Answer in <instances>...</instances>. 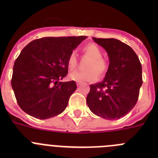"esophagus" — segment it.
Returning a JSON list of instances; mask_svg holds the SVG:
<instances>
[{"mask_svg": "<svg viewBox=\"0 0 158 158\" xmlns=\"http://www.w3.org/2000/svg\"><path fill=\"white\" fill-rule=\"evenodd\" d=\"M81 82H80V81H77V86H80L81 85Z\"/></svg>", "mask_w": 158, "mask_h": 158, "instance_id": "1", "label": "esophagus"}]
</instances>
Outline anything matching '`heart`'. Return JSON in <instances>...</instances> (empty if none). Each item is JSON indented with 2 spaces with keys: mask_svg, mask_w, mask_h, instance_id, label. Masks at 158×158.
<instances>
[{
  "mask_svg": "<svg viewBox=\"0 0 158 158\" xmlns=\"http://www.w3.org/2000/svg\"><path fill=\"white\" fill-rule=\"evenodd\" d=\"M82 52L91 58L87 65L86 71H74L69 73L71 80L75 81H95L97 77H104L109 68V62L103 57V51L98 45L90 43L84 46ZM77 65V58L75 51L69 54L67 65L69 70H73Z\"/></svg>",
  "mask_w": 158,
  "mask_h": 158,
  "instance_id": "1",
  "label": "heart"
}]
</instances>
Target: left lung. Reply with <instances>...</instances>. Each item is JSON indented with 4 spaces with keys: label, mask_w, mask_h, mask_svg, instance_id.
Wrapping results in <instances>:
<instances>
[{
    "label": "left lung",
    "mask_w": 158,
    "mask_h": 158,
    "mask_svg": "<svg viewBox=\"0 0 158 158\" xmlns=\"http://www.w3.org/2000/svg\"><path fill=\"white\" fill-rule=\"evenodd\" d=\"M105 49L109 57V68L104 81L91 85L86 99L95 115L114 120L133 109L142 85V65L133 49L115 39L93 37Z\"/></svg>",
    "instance_id": "1"
}]
</instances>
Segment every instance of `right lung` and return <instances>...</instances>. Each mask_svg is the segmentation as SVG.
Instances as JSON below:
<instances>
[{
    "label": "right lung",
    "instance_id": "1",
    "mask_svg": "<svg viewBox=\"0 0 158 158\" xmlns=\"http://www.w3.org/2000/svg\"><path fill=\"white\" fill-rule=\"evenodd\" d=\"M87 36L45 37L22 50L14 62L12 84L22 110L40 119L59 115L77 89L74 81L59 82L68 73L69 54Z\"/></svg>",
    "mask_w": 158,
    "mask_h": 158
}]
</instances>
